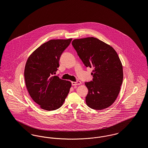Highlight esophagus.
<instances>
[{
    "label": "esophagus",
    "mask_w": 148,
    "mask_h": 148,
    "mask_svg": "<svg viewBox=\"0 0 148 148\" xmlns=\"http://www.w3.org/2000/svg\"><path fill=\"white\" fill-rule=\"evenodd\" d=\"M71 84H72V85H73V86L77 85H80L81 84V82H80V81L73 82H71Z\"/></svg>",
    "instance_id": "obj_1"
}]
</instances>
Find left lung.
Listing matches in <instances>:
<instances>
[{"label":"left lung","instance_id":"1","mask_svg":"<svg viewBox=\"0 0 148 148\" xmlns=\"http://www.w3.org/2000/svg\"><path fill=\"white\" fill-rule=\"evenodd\" d=\"M72 45L86 67L93 68L92 80L85 82L87 106L102 110L117 98L123 80L122 64L110 45L94 37L74 39Z\"/></svg>","mask_w":148,"mask_h":148}]
</instances>
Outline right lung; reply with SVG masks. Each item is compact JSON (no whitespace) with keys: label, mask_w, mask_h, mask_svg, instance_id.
Here are the masks:
<instances>
[{"label":"right lung","mask_w":148,"mask_h":148,"mask_svg":"<svg viewBox=\"0 0 148 148\" xmlns=\"http://www.w3.org/2000/svg\"><path fill=\"white\" fill-rule=\"evenodd\" d=\"M72 39H53L45 42L29 56L24 78L29 94L45 110H54L63 104L71 82L54 76L59 66L60 57Z\"/></svg>","instance_id":"1"}]
</instances>
